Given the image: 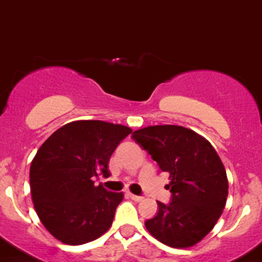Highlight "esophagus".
Segmentation results:
<instances>
[{
    "label": "esophagus",
    "mask_w": 262,
    "mask_h": 262,
    "mask_svg": "<svg viewBox=\"0 0 262 262\" xmlns=\"http://www.w3.org/2000/svg\"><path fill=\"white\" fill-rule=\"evenodd\" d=\"M128 195L133 200V201H142V197H141V195H136L133 194V193H128Z\"/></svg>",
    "instance_id": "1"
}]
</instances>
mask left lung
Returning <instances> with one entry per match:
<instances>
[{
	"label": "left lung",
	"mask_w": 262,
	"mask_h": 262,
	"mask_svg": "<svg viewBox=\"0 0 262 262\" xmlns=\"http://www.w3.org/2000/svg\"><path fill=\"white\" fill-rule=\"evenodd\" d=\"M133 140L169 173V205L146 221L147 231L172 248H189L201 242L222 215L228 180L215 148L194 130L179 125L146 126Z\"/></svg>",
	"instance_id": "1"
}]
</instances>
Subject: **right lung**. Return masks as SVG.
<instances>
[{
	"label": "right lung",
	"instance_id": "right-lung-1",
	"mask_svg": "<svg viewBox=\"0 0 262 262\" xmlns=\"http://www.w3.org/2000/svg\"><path fill=\"white\" fill-rule=\"evenodd\" d=\"M130 133L120 124L78 120L40 146L30 167V188L35 211L52 236L79 246L110 230L124 193L96 187L94 178L110 175L111 155Z\"/></svg>",
	"mask_w": 262,
	"mask_h": 262
}]
</instances>
